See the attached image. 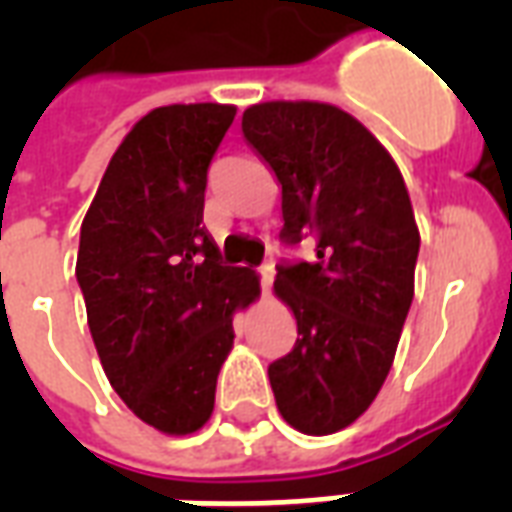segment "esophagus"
Wrapping results in <instances>:
<instances>
[{"label": "esophagus", "instance_id": "esophagus-1", "mask_svg": "<svg viewBox=\"0 0 512 512\" xmlns=\"http://www.w3.org/2000/svg\"><path fill=\"white\" fill-rule=\"evenodd\" d=\"M273 273L276 271H273L271 263H263L260 268H257V279H260V289H263V292H268V289H271Z\"/></svg>", "mask_w": 512, "mask_h": 512}]
</instances>
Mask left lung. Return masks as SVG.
<instances>
[{
  "label": "left lung",
  "mask_w": 512,
  "mask_h": 512,
  "mask_svg": "<svg viewBox=\"0 0 512 512\" xmlns=\"http://www.w3.org/2000/svg\"><path fill=\"white\" fill-rule=\"evenodd\" d=\"M241 132L281 183L284 247L276 295L297 319L295 348L268 366L292 428L327 436L361 417L388 377L414 297L420 231L396 162L327 103H260Z\"/></svg>",
  "instance_id": "1"
}]
</instances>
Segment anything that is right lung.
Returning <instances> with one entry per match:
<instances>
[{"label": "right lung", "instance_id": "right-lung-1", "mask_svg": "<svg viewBox=\"0 0 512 512\" xmlns=\"http://www.w3.org/2000/svg\"><path fill=\"white\" fill-rule=\"evenodd\" d=\"M236 108L164 106L143 116L98 185L76 281L100 364L124 404L170 436L199 430L233 345V313L260 292L223 265L204 228L209 164Z\"/></svg>", "mask_w": 512, "mask_h": 512}]
</instances>
